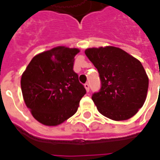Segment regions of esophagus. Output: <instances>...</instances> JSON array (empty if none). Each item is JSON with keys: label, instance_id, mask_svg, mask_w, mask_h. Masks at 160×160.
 Returning <instances> with one entry per match:
<instances>
[{"label": "esophagus", "instance_id": "34e87169", "mask_svg": "<svg viewBox=\"0 0 160 160\" xmlns=\"http://www.w3.org/2000/svg\"><path fill=\"white\" fill-rule=\"evenodd\" d=\"M85 90H86V91H87V92H89V91H90V85H89L88 83L85 84Z\"/></svg>", "mask_w": 160, "mask_h": 160}]
</instances>
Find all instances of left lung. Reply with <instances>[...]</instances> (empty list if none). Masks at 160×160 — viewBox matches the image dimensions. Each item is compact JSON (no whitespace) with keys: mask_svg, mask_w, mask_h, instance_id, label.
I'll return each mask as SVG.
<instances>
[{"mask_svg":"<svg viewBox=\"0 0 160 160\" xmlns=\"http://www.w3.org/2000/svg\"><path fill=\"white\" fill-rule=\"evenodd\" d=\"M85 53L100 74L101 89L92 95L99 112L115 121L134 116L144 105L149 87L141 62L114 46L88 48Z\"/></svg>","mask_w":160,"mask_h":160,"instance_id":"left-lung-1","label":"left lung"}]
</instances>
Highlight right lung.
Segmentation results:
<instances>
[{"instance_id":"add662e5","label":"right lung","mask_w":160,"mask_h":160,"mask_svg":"<svg viewBox=\"0 0 160 160\" xmlns=\"http://www.w3.org/2000/svg\"><path fill=\"white\" fill-rule=\"evenodd\" d=\"M77 48L57 46L35 55L21 75L24 101L32 116L56 126L75 114L86 90L73 70Z\"/></svg>"}]
</instances>
